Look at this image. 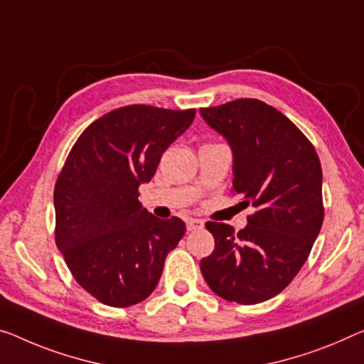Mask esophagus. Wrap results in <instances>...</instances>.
<instances>
[{
	"mask_svg": "<svg viewBox=\"0 0 364 364\" xmlns=\"http://www.w3.org/2000/svg\"><path fill=\"white\" fill-rule=\"evenodd\" d=\"M205 223L201 220H197V218H188L187 220V229L188 231H200V229H203Z\"/></svg>",
	"mask_w": 364,
	"mask_h": 364,
	"instance_id": "esophagus-1",
	"label": "esophagus"
}]
</instances>
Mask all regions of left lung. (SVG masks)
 Masks as SVG:
<instances>
[{
	"instance_id": "8db88e82",
	"label": "left lung",
	"mask_w": 364,
	"mask_h": 364,
	"mask_svg": "<svg viewBox=\"0 0 364 364\" xmlns=\"http://www.w3.org/2000/svg\"><path fill=\"white\" fill-rule=\"evenodd\" d=\"M232 151V188L257 210L236 234L206 223L213 254L200 262L211 291L237 304L282 293L309 257L323 221L321 161L288 117L257 99L200 109Z\"/></svg>"
}]
</instances>
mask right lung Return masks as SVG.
<instances>
[{
	"instance_id": "right-lung-1",
	"label": "right lung",
	"mask_w": 364,
	"mask_h": 364,
	"mask_svg": "<svg viewBox=\"0 0 364 364\" xmlns=\"http://www.w3.org/2000/svg\"><path fill=\"white\" fill-rule=\"evenodd\" d=\"M193 119L195 109L127 105L89 125L70 151L53 192L55 240L76 282L100 303L146 299L186 234L181 218L149 215L138 188Z\"/></svg>"
}]
</instances>
